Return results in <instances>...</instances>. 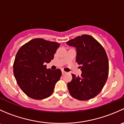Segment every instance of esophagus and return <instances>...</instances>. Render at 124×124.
I'll use <instances>...</instances> for the list:
<instances>
[{
    "label": "esophagus",
    "mask_w": 124,
    "mask_h": 124,
    "mask_svg": "<svg viewBox=\"0 0 124 124\" xmlns=\"http://www.w3.org/2000/svg\"><path fill=\"white\" fill-rule=\"evenodd\" d=\"M62 74H65L67 73V72H65V71L62 70Z\"/></svg>",
    "instance_id": "1"
}]
</instances>
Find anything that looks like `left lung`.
Here are the masks:
<instances>
[{"mask_svg":"<svg viewBox=\"0 0 124 124\" xmlns=\"http://www.w3.org/2000/svg\"><path fill=\"white\" fill-rule=\"evenodd\" d=\"M67 44L76 48V61L82 71L80 77L72 74V80L67 85L70 94L78 100L92 99L101 92L108 77L106 51L95 39L87 35L78 36Z\"/></svg>","mask_w":124,"mask_h":124,"instance_id":"1","label":"left lung"}]
</instances>
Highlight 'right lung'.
Segmentation results:
<instances>
[{
    "instance_id": "add662e5",
    "label": "right lung",
    "mask_w": 124,
    "mask_h": 124,
    "mask_svg": "<svg viewBox=\"0 0 124 124\" xmlns=\"http://www.w3.org/2000/svg\"><path fill=\"white\" fill-rule=\"evenodd\" d=\"M59 46L57 42L36 38L18 50L14 62V74L21 89L30 98L42 100L53 93L62 72L59 69H47L44 64L53 59Z\"/></svg>"
}]
</instances>
